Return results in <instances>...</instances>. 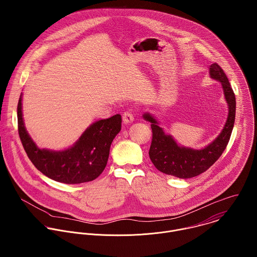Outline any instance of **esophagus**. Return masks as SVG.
I'll list each match as a JSON object with an SVG mask.
<instances>
[{
	"label": "esophagus",
	"mask_w": 257,
	"mask_h": 257,
	"mask_svg": "<svg viewBox=\"0 0 257 257\" xmlns=\"http://www.w3.org/2000/svg\"><path fill=\"white\" fill-rule=\"evenodd\" d=\"M122 118H123V121L126 123V122H132L134 121L135 117H134V114L132 111L130 110H125L123 113H122Z\"/></svg>",
	"instance_id": "obj_1"
}]
</instances>
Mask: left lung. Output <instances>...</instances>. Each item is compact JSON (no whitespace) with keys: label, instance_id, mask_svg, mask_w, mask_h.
<instances>
[{"label":"left lung","instance_id":"8db88e82","mask_svg":"<svg viewBox=\"0 0 257 257\" xmlns=\"http://www.w3.org/2000/svg\"><path fill=\"white\" fill-rule=\"evenodd\" d=\"M210 75L220 81L228 105V115L220 136L208 147L194 150L178 147L170 136H166L158 126L157 120L149 113L144 117L151 122L152 141L149 148V157L153 165L162 173L187 179L200 175L208 170L219 158L230 139L235 118V96L230 83L218 63L210 66Z\"/></svg>","mask_w":257,"mask_h":257}]
</instances>
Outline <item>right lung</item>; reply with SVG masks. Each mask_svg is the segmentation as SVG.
Segmentation results:
<instances>
[{"label":"right lung","instance_id":"1","mask_svg":"<svg viewBox=\"0 0 257 257\" xmlns=\"http://www.w3.org/2000/svg\"><path fill=\"white\" fill-rule=\"evenodd\" d=\"M121 126L120 114L94 122L73 147L63 151L39 149L27 133L22 113V96L18 104V130L30 160L42 174L57 182L80 184L93 181L104 171L112 140Z\"/></svg>","mask_w":257,"mask_h":257}]
</instances>
